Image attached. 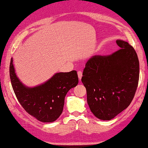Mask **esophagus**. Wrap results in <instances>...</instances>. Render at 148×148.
Segmentation results:
<instances>
[{
	"mask_svg": "<svg viewBox=\"0 0 148 148\" xmlns=\"http://www.w3.org/2000/svg\"><path fill=\"white\" fill-rule=\"evenodd\" d=\"M77 74H78V77H79V80H81L82 77V72L81 71H79L78 73H77Z\"/></svg>",
	"mask_w": 148,
	"mask_h": 148,
	"instance_id": "obj_1",
	"label": "esophagus"
}]
</instances>
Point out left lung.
<instances>
[{
  "label": "left lung",
  "instance_id": "obj_1",
  "mask_svg": "<svg viewBox=\"0 0 148 148\" xmlns=\"http://www.w3.org/2000/svg\"><path fill=\"white\" fill-rule=\"evenodd\" d=\"M116 43L118 51L107 56H93L87 61L81 79L90 110L102 120H110L127 108L138 84L135 50L125 41L117 40Z\"/></svg>",
  "mask_w": 148,
  "mask_h": 148
}]
</instances>
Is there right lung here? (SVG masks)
<instances>
[{
    "mask_svg": "<svg viewBox=\"0 0 148 148\" xmlns=\"http://www.w3.org/2000/svg\"><path fill=\"white\" fill-rule=\"evenodd\" d=\"M10 77L13 90L20 104L26 112L42 122H53L59 118L63 111L67 92L79 82L77 73L73 70L57 73L40 86L27 87L15 74L12 58Z\"/></svg>",
    "mask_w": 148,
    "mask_h": 148,
    "instance_id": "obj_1",
    "label": "right lung"
}]
</instances>
